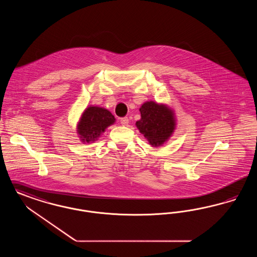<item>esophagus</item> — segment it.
I'll list each match as a JSON object with an SVG mask.
<instances>
[{"mask_svg":"<svg viewBox=\"0 0 257 257\" xmlns=\"http://www.w3.org/2000/svg\"><path fill=\"white\" fill-rule=\"evenodd\" d=\"M128 123H129V118L127 116H124V117L120 118V124L121 125L126 126V125H128Z\"/></svg>","mask_w":257,"mask_h":257,"instance_id":"34e87169","label":"esophagus"}]
</instances>
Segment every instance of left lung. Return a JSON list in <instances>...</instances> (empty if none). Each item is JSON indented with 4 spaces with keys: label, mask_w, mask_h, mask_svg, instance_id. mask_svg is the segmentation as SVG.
Here are the masks:
<instances>
[{
    "label": "left lung",
    "mask_w": 257,
    "mask_h": 257,
    "mask_svg": "<svg viewBox=\"0 0 257 257\" xmlns=\"http://www.w3.org/2000/svg\"><path fill=\"white\" fill-rule=\"evenodd\" d=\"M140 112L141 119L136 122V126L146 141L156 148L166 144L177 126L173 108L166 103L149 100L141 106Z\"/></svg>",
    "instance_id": "8db88e82"
}]
</instances>
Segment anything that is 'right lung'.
Here are the masks:
<instances>
[{"mask_svg": "<svg viewBox=\"0 0 257 257\" xmlns=\"http://www.w3.org/2000/svg\"><path fill=\"white\" fill-rule=\"evenodd\" d=\"M114 122L115 118L109 110L90 105L80 114L76 124V134L82 144H92Z\"/></svg>", "mask_w": 257, "mask_h": 257, "instance_id": "right-lung-1", "label": "right lung"}]
</instances>
